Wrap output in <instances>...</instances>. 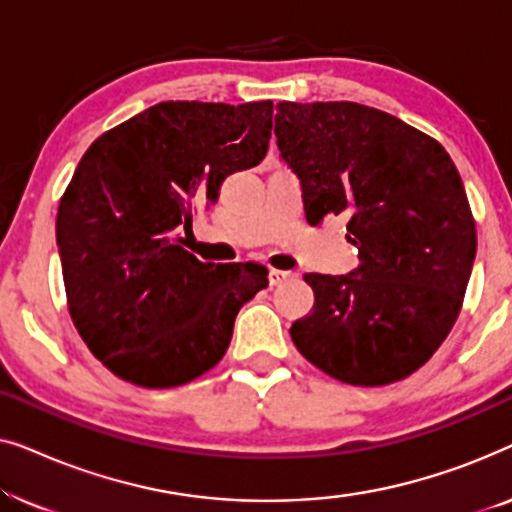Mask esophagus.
Instances as JSON below:
<instances>
[{
  "label": "esophagus",
  "mask_w": 512,
  "mask_h": 512,
  "mask_svg": "<svg viewBox=\"0 0 512 512\" xmlns=\"http://www.w3.org/2000/svg\"><path fill=\"white\" fill-rule=\"evenodd\" d=\"M291 277H293L291 272H286V270H270V284L272 286H279V284L289 282Z\"/></svg>",
  "instance_id": "esophagus-1"
}]
</instances>
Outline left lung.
Returning a JSON list of instances; mask_svg holds the SVG:
<instances>
[{
    "label": "left lung",
    "instance_id": "left-lung-1",
    "mask_svg": "<svg viewBox=\"0 0 512 512\" xmlns=\"http://www.w3.org/2000/svg\"><path fill=\"white\" fill-rule=\"evenodd\" d=\"M275 135L307 221L347 214L361 261L349 275H305L314 307L291 326L293 345L340 382L403 380L452 331L478 247L450 153L356 102H279Z\"/></svg>",
    "mask_w": 512,
    "mask_h": 512
}]
</instances>
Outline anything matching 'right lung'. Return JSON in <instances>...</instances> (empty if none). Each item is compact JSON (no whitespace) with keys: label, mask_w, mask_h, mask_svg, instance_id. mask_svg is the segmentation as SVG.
<instances>
[{"label":"right lung","mask_w":512,"mask_h":512,"mask_svg":"<svg viewBox=\"0 0 512 512\" xmlns=\"http://www.w3.org/2000/svg\"><path fill=\"white\" fill-rule=\"evenodd\" d=\"M272 102H160L97 137L58 207L69 314L125 382L179 387L223 359L263 265L202 263L181 247L228 174L268 153Z\"/></svg>","instance_id":"1"}]
</instances>
